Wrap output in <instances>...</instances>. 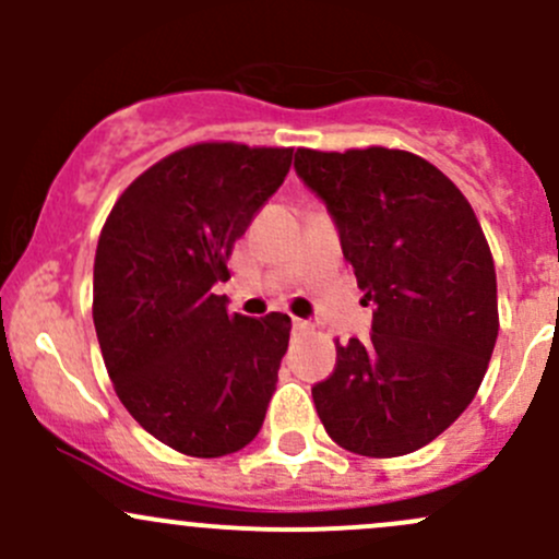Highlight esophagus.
<instances>
[{
	"instance_id": "34e87169",
	"label": "esophagus",
	"mask_w": 559,
	"mask_h": 559,
	"mask_svg": "<svg viewBox=\"0 0 559 559\" xmlns=\"http://www.w3.org/2000/svg\"><path fill=\"white\" fill-rule=\"evenodd\" d=\"M292 326H295V330H311V324H308L306 319H297V316L292 319Z\"/></svg>"
}]
</instances>
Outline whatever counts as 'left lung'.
<instances>
[{"mask_svg":"<svg viewBox=\"0 0 559 559\" xmlns=\"http://www.w3.org/2000/svg\"><path fill=\"white\" fill-rule=\"evenodd\" d=\"M365 300L368 341L337 343L316 414L337 447L400 456L471 405L498 341V281L471 202L436 165L397 148H297Z\"/></svg>","mask_w":559,"mask_h":559,"instance_id":"obj_1","label":"left lung"}]
</instances>
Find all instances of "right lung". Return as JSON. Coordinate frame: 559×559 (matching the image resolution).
<instances>
[{"instance_id": "1", "label": "right lung", "mask_w": 559, "mask_h": 559, "mask_svg": "<svg viewBox=\"0 0 559 559\" xmlns=\"http://www.w3.org/2000/svg\"><path fill=\"white\" fill-rule=\"evenodd\" d=\"M295 148L197 143L148 167L107 216L94 257V326L123 408L189 456L257 438L292 319L229 313L213 286Z\"/></svg>"}]
</instances>
